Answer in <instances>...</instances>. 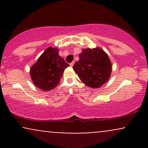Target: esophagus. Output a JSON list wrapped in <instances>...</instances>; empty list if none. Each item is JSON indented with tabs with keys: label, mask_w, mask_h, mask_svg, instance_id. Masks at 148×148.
<instances>
[{
	"label": "esophagus",
	"mask_w": 148,
	"mask_h": 148,
	"mask_svg": "<svg viewBox=\"0 0 148 148\" xmlns=\"http://www.w3.org/2000/svg\"><path fill=\"white\" fill-rule=\"evenodd\" d=\"M74 64V61H73V62H72L70 64H69V65H70V67H73Z\"/></svg>",
	"instance_id": "34e87169"
}]
</instances>
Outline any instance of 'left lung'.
<instances>
[{
  "mask_svg": "<svg viewBox=\"0 0 148 148\" xmlns=\"http://www.w3.org/2000/svg\"><path fill=\"white\" fill-rule=\"evenodd\" d=\"M73 69L84 84L97 88L109 79L111 63L108 55L101 49H86L79 54V60L75 62Z\"/></svg>",
  "mask_w": 148,
  "mask_h": 148,
  "instance_id": "left-lung-1",
  "label": "left lung"
}]
</instances>
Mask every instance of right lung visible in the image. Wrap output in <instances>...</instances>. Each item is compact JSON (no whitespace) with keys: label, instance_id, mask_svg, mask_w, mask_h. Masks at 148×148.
Segmentation results:
<instances>
[{"label":"right lung","instance_id":"1","mask_svg":"<svg viewBox=\"0 0 148 148\" xmlns=\"http://www.w3.org/2000/svg\"><path fill=\"white\" fill-rule=\"evenodd\" d=\"M69 64L58 54V49L49 47L30 69L34 84L42 90L48 91L58 85L64 69Z\"/></svg>","mask_w":148,"mask_h":148}]
</instances>
